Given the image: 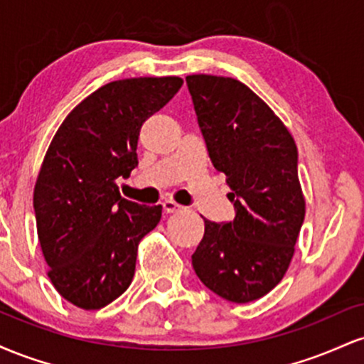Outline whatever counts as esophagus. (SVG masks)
I'll list each match as a JSON object with an SVG mask.
<instances>
[{
    "label": "esophagus",
    "instance_id": "obj_1",
    "mask_svg": "<svg viewBox=\"0 0 364 364\" xmlns=\"http://www.w3.org/2000/svg\"><path fill=\"white\" fill-rule=\"evenodd\" d=\"M162 207H164V210L168 212V214H174V212H181L183 208H185V207L179 205V203L174 202V200H164V202H162Z\"/></svg>",
    "mask_w": 364,
    "mask_h": 364
}]
</instances>
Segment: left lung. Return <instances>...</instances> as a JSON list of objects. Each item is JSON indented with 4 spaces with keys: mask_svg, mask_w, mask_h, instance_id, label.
<instances>
[{
    "mask_svg": "<svg viewBox=\"0 0 364 364\" xmlns=\"http://www.w3.org/2000/svg\"><path fill=\"white\" fill-rule=\"evenodd\" d=\"M186 85L208 156L225 174L236 217L205 232L191 255L198 279L220 298L250 303L282 281L306 203L298 149L286 124L240 80L190 75Z\"/></svg>",
    "mask_w": 364,
    "mask_h": 364,
    "instance_id": "obj_1",
    "label": "left lung"
}]
</instances>
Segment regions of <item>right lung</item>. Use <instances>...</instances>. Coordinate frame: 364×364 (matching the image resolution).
Returning a JSON list of instances; mask_svg holds the SVG:
<instances>
[{"instance_id":"1","label":"right lung","mask_w":364,"mask_h":364,"mask_svg":"<svg viewBox=\"0 0 364 364\" xmlns=\"http://www.w3.org/2000/svg\"><path fill=\"white\" fill-rule=\"evenodd\" d=\"M179 77L106 83L66 116L34 188L41 250L53 286L82 310H101L133 281L136 252L162 215L119 195L136 168L141 124L181 89Z\"/></svg>"}]
</instances>
